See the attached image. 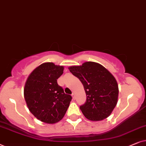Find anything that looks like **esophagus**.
<instances>
[{"label": "esophagus", "mask_w": 146, "mask_h": 146, "mask_svg": "<svg viewBox=\"0 0 146 146\" xmlns=\"http://www.w3.org/2000/svg\"><path fill=\"white\" fill-rule=\"evenodd\" d=\"M72 97H73V100H75V93H72Z\"/></svg>", "instance_id": "esophagus-1"}]
</instances>
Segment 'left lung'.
Here are the masks:
<instances>
[{"mask_svg": "<svg viewBox=\"0 0 146 146\" xmlns=\"http://www.w3.org/2000/svg\"><path fill=\"white\" fill-rule=\"evenodd\" d=\"M69 71L84 87L87 100L80 110L85 117L91 121L108 117L117 103L119 89L115 77L104 66L91 61L69 67Z\"/></svg>", "mask_w": 146, "mask_h": 146, "instance_id": "8db88e82", "label": "left lung"}]
</instances>
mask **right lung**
Segmentation results:
<instances>
[{"mask_svg": "<svg viewBox=\"0 0 146 146\" xmlns=\"http://www.w3.org/2000/svg\"><path fill=\"white\" fill-rule=\"evenodd\" d=\"M63 69L53 63H42L31 73L25 83L24 96L29 110L44 123H55L63 119L72 100L57 83Z\"/></svg>", "mask_w": 146, "mask_h": 146, "instance_id": "right-lung-1", "label": "right lung"}]
</instances>
